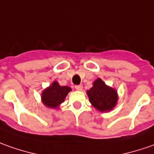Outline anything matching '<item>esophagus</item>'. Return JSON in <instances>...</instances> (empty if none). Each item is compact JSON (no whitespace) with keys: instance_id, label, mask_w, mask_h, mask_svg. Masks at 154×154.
I'll return each instance as SVG.
<instances>
[{"instance_id":"34e87169","label":"esophagus","mask_w":154,"mask_h":154,"mask_svg":"<svg viewBox=\"0 0 154 154\" xmlns=\"http://www.w3.org/2000/svg\"><path fill=\"white\" fill-rule=\"evenodd\" d=\"M75 88L78 91H82V85H77L75 86Z\"/></svg>"}]
</instances>
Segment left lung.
<instances>
[{"label":"left lung","instance_id":"1","mask_svg":"<svg viewBox=\"0 0 154 154\" xmlns=\"http://www.w3.org/2000/svg\"><path fill=\"white\" fill-rule=\"evenodd\" d=\"M89 102L100 112H109L116 106L118 94L116 88L105 84L101 78H97L93 87L87 91Z\"/></svg>","mask_w":154,"mask_h":154}]
</instances>
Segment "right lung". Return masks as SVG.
<instances>
[{
    "mask_svg": "<svg viewBox=\"0 0 154 154\" xmlns=\"http://www.w3.org/2000/svg\"><path fill=\"white\" fill-rule=\"evenodd\" d=\"M72 88L67 86H60L54 81L49 87L42 91L41 100L43 104L50 109H58L63 103Z\"/></svg>",
    "mask_w": 154,
    "mask_h": 154,
    "instance_id": "add662e5",
    "label": "right lung"
}]
</instances>
